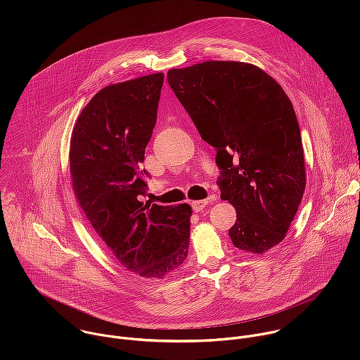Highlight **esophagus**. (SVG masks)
Wrapping results in <instances>:
<instances>
[{
    "label": "esophagus",
    "instance_id": "1",
    "mask_svg": "<svg viewBox=\"0 0 360 360\" xmlns=\"http://www.w3.org/2000/svg\"><path fill=\"white\" fill-rule=\"evenodd\" d=\"M215 200V196H211V198H208V199H203V200H192V210L195 211V212H200L202 210H205V207H207V205H210V203H212Z\"/></svg>",
    "mask_w": 360,
    "mask_h": 360
}]
</instances>
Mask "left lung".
<instances>
[{
	"label": "left lung",
	"instance_id": "1",
	"mask_svg": "<svg viewBox=\"0 0 360 360\" xmlns=\"http://www.w3.org/2000/svg\"><path fill=\"white\" fill-rule=\"evenodd\" d=\"M200 138L217 148L221 198L236 210L235 248L261 255L281 243L306 185L300 129L283 88L239 61H205L167 74Z\"/></svg>",
	"mask_w": 360,
	"mask_h": 360
}]
</instances>
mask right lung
Listing matches in <instances>:
<instances>
[{
	"label": "right lung",
	"mask_w": 360,
	"mask_h": 360,
	"mask_svg": "<svg viewBox=\"0 0 360 360\" xmlns=\"http://www.w3.org/2000/svg\"><path fill=\"white\" fill-rule=\"evenodd\" d=\"M162 84L164 74L155 72L102 88L79 114L70 142L72 188L88 222L125 269L150 279L186 259L192 217L188 203L138 199L146 188L139 165Z\"/></svg>",
	"instance_id": "1"
}]
</instances>
